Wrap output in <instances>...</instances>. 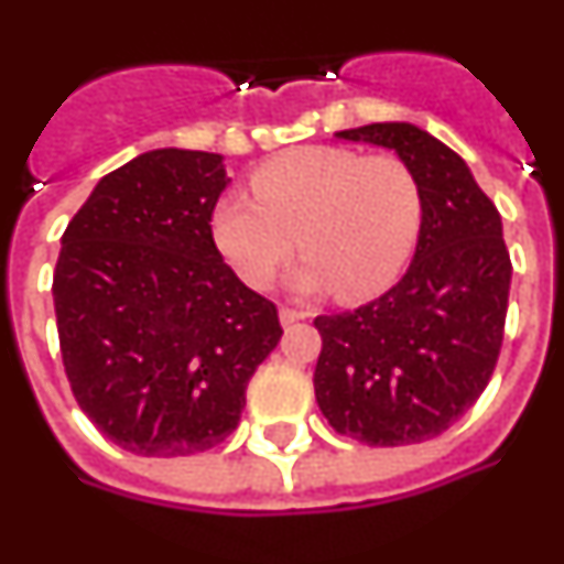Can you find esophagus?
Returning <instances> with one entry per match:
<instances>
[{
  "mask_svg": "<svg viewBox=\"0 0 564 564\" xmlns=\"http://www.w3.org/2000/svg\"><path fill=\"white\" fill-rule=\"evenodd\" d=\"M302 318H307V311H299V307H288V305H282L279 307V322H282V325H293V322H302Z\"/></svg>",
  "mask_w": 564,
  "mask_h": 564,
  "instance_id": "34e87169",
  "label": "esophagus"
}]
</instances>
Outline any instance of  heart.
<instances>
[{
  "label": "heart",
  "instance_id": "obj_1",
  "mask_svg": "<svg viewBox=\"0 0 564 564\" xmlns=\"http://www.w3.org/2000/svg\"><path fill=\"white\" fill-rule=\"evenodd\" d=\"M253 197L228 194L212 214L214 246L251 288H265L293 246L299 291L367 299L395 282L423 228V188L392 154L288 149L251 174Z\"/></svg>",
  "mask_w": 564,
  "mask_h": 564
}]
</instances>
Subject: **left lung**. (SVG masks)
<instances>
[{
  "label": "left lung",
  "instance_id": "8db88e82",
  "mask_svg": "<svg viewBox=\"0 0 564 564\" xmlns=\"http://www.w3.org/2000/svg\"><path fill=\"white\" fill-rule=\"evenodd\" d=\"M336 138L392 149L423 188L415 259L367 305L316 316L313 387L338 435L406 446L466 415L495 372L511 257L495 203L460 154L415 123H370Z\"/></svg>",
  "mask_w": 564,
  "mask_h": 564
}]
</instances>
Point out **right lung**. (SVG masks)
Wrapping results in <instances>:
<instances>
[{"label": "right lung", "instance_id": "obj_1", "mask_svg": "<svg viewBox=\"0 0 564 564\" xmlns=\"http://www.w3.org/2000/svg\"><path fill=\"white\" fill-rule=\"evenodd\" d=\"M223 154L152 149L104 174L62 237L53 302L84 415L143 457L206 452L237 430L279 344L276 305L223 262Z\"/></svg>", "mask_w": 564, "mask_h": 564}]
</instances>
